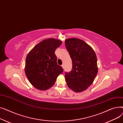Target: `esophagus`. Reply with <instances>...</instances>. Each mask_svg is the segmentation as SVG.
Wrapping results in <instances>:
<instances>
[{"label": "esophagus", "instance_id": "obj_1", "mask_svg": "<svg viewBox=\"0 0 123 123\" xmlns=\"http://www.w3.org/2000/svg\"><path fill=\"white\" fill-rule=\"evenodd\" d=\"M62 67L63 68V69H64V65L63 64L62 65Z\"/></svg>", "mask_w": 123, "mask_h": 123}]
</instances>
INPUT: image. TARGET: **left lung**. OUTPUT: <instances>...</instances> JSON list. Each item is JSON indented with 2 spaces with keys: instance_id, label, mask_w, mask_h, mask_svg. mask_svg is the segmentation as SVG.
Returning a JSON list of instances; mask_svg holds the SVG:
<instances>
[{
  "instance_id": "8db88e82",
  "label": "left lung",
  "mask_w": 123,
  "mask_h": 123,
  "mask_svg": "<svg viewBox=\"0 0 123 123\" xmlns=\"http://www.w3.org/2000/svg\"><path fill=\"white\" fill-rule=\"evenodd\" d=\"M65 45L73 62L71 71L65 75L67 85L75 92H82L93 83L98 73L96 54L80 39H66Z\"/></svg>"
}]
</instances>
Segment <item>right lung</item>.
<instances>
[{
  "instance_id": "right-lung-1",
  "label": "right lung",
  "mask_w": 123,
  "mask_h": 123,
  "mask_svg": "<svg viewBox=\"0 0 123 123\" xmlns=\"http://www.w3.org/2000/svg\"><path fill=\"white\" fill-rule=\"evenodd\" d=\"M62 42L59 39H45L28 53L25 72L29 81L36 89L46 90L54 85L56 78L63 70L57 63L55 50Z\"/></svg>"
}]
</instances>
